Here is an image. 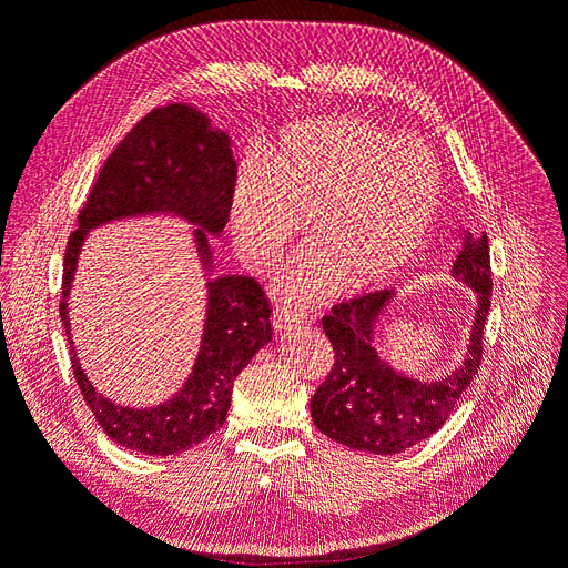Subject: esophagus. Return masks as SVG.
Returning <instances> with one entry per match:
<instances>
[{"label":"esophagus","mask_w":568,"mask_h":568,"mask_svg":"<svg viewBox=\"0 0 568 568\" xmlns=\"http://www.w3.org/2000/svg\"><path fill=\"white\" fill-rule=\"evenodd\" d=\"M303 322H305V317L301 313L291 311V307H280V311L272 315V326L277 332H291V329H296V326H301Z\"/></svg>","instance_id":"obj_1"}]
</instances>
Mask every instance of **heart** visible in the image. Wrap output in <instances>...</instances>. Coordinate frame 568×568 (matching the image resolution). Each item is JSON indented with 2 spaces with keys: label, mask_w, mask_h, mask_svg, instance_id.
I'll list each match as a JSON object with an SVG mask.
<instances>
[{
  "label": "heart",
  "mask_w": 568,
  "mask_h": 568,
  "mask_svg": "<svg viewBox=\"0 0 568 568\" xmlns=\"http://www.w3.org/2000/svg\"><path fill=\"white\" fill-rule=\"evenodd\" d=\"M440 201V170L419 142L367 120L320 118L288 130L272 161L251 159L232 196V232L251 267L277 263L307 220L305 251L280 277L286 298L384 284L415 257Z\"/></svg>",
  "instance_id": "obj_1"
}]
</instances>
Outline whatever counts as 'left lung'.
Returning <instances> with one entry per match:
<instances>
[{
    "label": "left lung",
    "mask_w": 568,
    "mask_h": 568,
    "mask_svg": "<svg viewBox=\"0 0 568 568\" xmlns=\"http://www.w3.org/2000/svg\"><path fill=\"white\" fill-rule=\"evenodd\" d=\"M450 280L474 288V317L462 363L434 382H422L393 369L376 351L382 322L393 301V288L374 291L363 298L336 305L322 317L336 359L332 374L311 400V415L324 436L351 450L395 455L432 438L450 419L480 365V341L490 311V253L484 232L464 230L462 246L450 265Z\"/></svg>",
    "instance_id": "1"
}]
</instances>
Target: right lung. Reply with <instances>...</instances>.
I'll use <instances>...</instances> for the list:
<instances>
[{
  "label": "right lung",
  "mask_w": 568,
  "mask_h": 568,
  "mask_svg": "<svg viewBox=\"0 0 568 568\" xmlns=\"http://www.w3.org/2000/svg\"><path fill=\"white\" fill-rule=\"evenodd\" d=\"M236 161L232 136L189 104H168L136 123L115 146L92 186L68 239L61 322L71 343L73 374L84 403L104 434L142 455H178L194 448L225 424L232 388L253 355L272 341L270 307L246 274L213 277L211 236L220 239L232 211ZM175 216L192 224L206 282V315L200 353L185 384L168 402L149 408L120 406L99 394L72 346L67 298L90 231L113 221Z\"/></svg>",
  "instance_id": "1"
}]
</instances>
